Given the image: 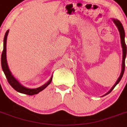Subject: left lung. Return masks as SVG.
<instances>
[{
  "mask_svg": "<svg viewBox=\"0 0 127 127\" xmlns=\"http://www.w3.org/2000/svg\"><path fill=\"white\" fill-rule=\"evenodd\" d=\"M113 22H114V24H116V26H117L118 31L120 32V39H121V45H122V48H123V63H122V71H121V73H120V77H118V79L116 81V82L115 83V84L113 86V87L111 88V90L107 93V94H105V95H107V94L110 93L115 88V86L117 85L118 83L120 82V80L122 79V77L123 76V74H124V72H125V58L126 56H127V45H126L125 41V30H124V28H123V24H121L120 21L118 20H115V19H112Z\"/></svg>",
  "mask_w": 127,
  "mask_h": 127,
  "instance_id": "left-lung-1",
  "label": "left lung"
}]
</instances>
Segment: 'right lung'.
<instances>
[{
    "mask_svg": "<svg viewBox=\"0 0 127 127\" xmlns=\"http://www.w3.org/2000/svg\"><path fill=\"white\" fill-rule=\"evenodd\" d=\"M8 33H9V30L6 32L5 35H4V41H3V51H2L1 55L2 69V71L4 72L5 76L7 77L8 82L9 83V84L12 86L13 89H15L16 91H18V93L26 94V95H36V94L39 93V92H41L43 89H45L51 83L52 80V76L51 77L50 80L46 84H45L44 85H43L41 87H39V88H33V89L32 88L31 89V88H26L24 86L22 85L19 82L15 77H13L12 73L10 71L9 66H8V64H7V55H6L7 47H7V38Z\"/></svg>",
    "mask_w": 127,
    "mask_h": 127,
    "instance_id": "add662e5",
    "label": "right lung"
}]
</instances>
